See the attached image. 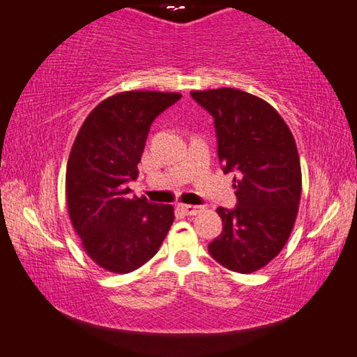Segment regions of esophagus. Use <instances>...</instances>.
I'll return each mask as SVG.
<instances>
[{"label":"esophagus","mask_w":357,"mask_h":357,"mask_svg":"<svg viewBox=\"0 0 357 357\" xmlns=\"http://www.w3.org/2000/svg\"><path fill=\"white\" fill-rule=\"evenodd\" d=\"M179 210L184 213L185 216H195L199 213L204 211V206H197V205H179Z\"/></svg>","instance_id":"1"}]
</instances>
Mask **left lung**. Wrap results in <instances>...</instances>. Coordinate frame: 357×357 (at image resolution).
<instances>
[{
  "instance_id": "1",
  "label": "left lung",
  "mask_w": 357,
  "mask_h": 357,
  "mask_svg": "<svg viewBox=\"0 0 357 357\" xmlns=\"http://www.w3.org/2000/svg\"><path fill=\"white\" fill-rule=\"evenodd\" d=\"M215 119L218 157L236 172L237 206H220L222 232L208 252L225 268L252 274L278 257L294 229L301 199L295 137L273 105L236 88L190 91Z\"/></svg>"
}]
</instances>
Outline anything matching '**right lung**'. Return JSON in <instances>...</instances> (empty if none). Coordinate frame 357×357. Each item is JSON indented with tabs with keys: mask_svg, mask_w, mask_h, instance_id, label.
I'll use <instances>...</instances> for the list:
<instances>
[{
	"mask_svg": "<svg viewBox=\"0 0 357 357\" xmlns=\"http://www.w3.org/2000/svg\"><path fill=\"white\" fill-rule=\"evenodd\" d=\"M179 93L123 91L89 112L66 172L67 210L84 253L109 273L126 274L158 252L174 221L172 205L131 197L153 119Z\"/></svg>",
	"mask_w": 357,
	"mask_h": 357,
	"instance_id": "1",
	"label": "right lung"
}]
</instances>
